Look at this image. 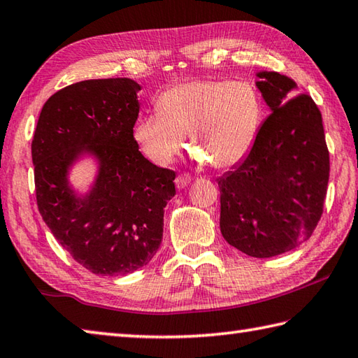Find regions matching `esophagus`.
<instances>
[{
    "instance_id": "obj_1",
    "label": "esophagus",
    "mask_w": 358,
    "mask_h": 358,
    "mask_svg": "<svg viewBox=\"0 0 358 358\" xmlns=\"http://www.w3.org/2000/svg\"><path fill=\"white\" fill-rule=\"evenodd\" d=\"M192 181V177L187 173H180L177 178H175V185H177L178 189H185V187Z\"/></svg>"
}]
</instances>
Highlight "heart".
Here are the masks:
<instances>
[{
    "label": "heart",
    "mask_w": 358,
    "mask_h": 358,
    "mask_svg": "<svg viewBox=\"0 0 358 358\" xmlns=\"http://www.w3.org/2000/svg\"><path fill=\"white\" fill-rule=\"evenodd\" d=\"M262 117V96L252 83L199 80L164 90L157 114L141 117L133 136L158 166L171 164L186 136L187 147L208 166L229 169L255 144Z\"/></svg>",
    "instance_id": "b5f03b06"
}]
</instances>
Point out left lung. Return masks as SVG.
I'll use <instances>...</instances> for the list:
<instances>
[{
    "instance_id": "left-lung-1",
    "label": "left lung",
    "mask_w": 358,
    "mask_h": 358,
    "mask_svg": "<svg viewBox=\"0 0 358 358\" xmlns=\"http://www.w3.org/2000/svg\"><path fill=\"white\" fill-rule=\"evenodd\" d=\"M271 115L247 157L217 180L220 233L253 258H271L311 236L322 216L329 150L311 96L277 71H258Z\"/></svg>"
}]
</instances>
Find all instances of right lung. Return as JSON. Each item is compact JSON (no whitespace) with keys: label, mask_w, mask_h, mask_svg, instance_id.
<instances>
[{"label":"right lung","mask_w":358,"mask_h":358,"mask_svg":"<svg viewBox=\"0 0 358 358\" xmlns=\"http://www.w3.org/2000/svg\"><path fill=\"white\" fill-rule=\"evenodd\" d=\"M141 86L129 78L87 80L57 90L42 108L31 144L38 211L64 249L96 275H127L159 249L175 172L155 166L136 144ZM97 161L86 194L71 167Z\"/></svg>","instance_id":"add662e5"}]
</instances>
